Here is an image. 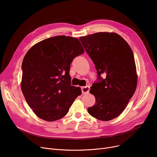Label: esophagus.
<instances>
[{"label": "esophagus", "mask_w": 157, "mask_h": 157, "mask_svg": "<svg viewBox=\"0 0 157 157\" xmlns=\"http://www.w3.org/2000/svg\"><path fill=\"white\" fill-rule=\"evenodd\" d=\"M89 89H90V87L89 86H85V87H82L81 88L82 90V93L83 94H87L89 92Z\"/></svg>", "instance_id": "obj_1"}]
</instances>
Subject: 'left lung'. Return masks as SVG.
Wrapping results in <instances>:
<instances>
[{"instance_id":"8db88e82","label":"left lung","mask_w":157,"mask_h":157,"mask_svg":"<svg viewBox=\"0 0 157 157\" xmlns=\"http://www.w3.org/2000/svg\"><path fill=\"white\" fill-rule=\"evenodd\" d=\"M79 40L98 76L90 90L96 103L87 111L97 119L110 121L123 113L136 90L137 75L133 52L127 42L114 33H97Z\"/></svg>"}]
</instances>
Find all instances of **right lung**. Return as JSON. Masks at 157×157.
Wrapping results in <instances>:
<instances>
[{"label": "right lung", "mask_w": 157, "mask_h": 157, "mask_svg": "<svg viewBox=\"0 0 157 157\" xmlns=\"http://www.w3.org/2000/svg\"><path fill=\"white\" fill-rule=\"evenodd\" d=\"M84 52L79 40L57 36L29 50L22 62L21 91L34 114L47 121L63 117L81 94L71 85L70 68L73 59Z\"/></svg>", "instance_id": "1"}]
</instances>
